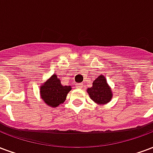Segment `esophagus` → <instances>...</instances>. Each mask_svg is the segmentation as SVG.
Listing matches in <instances>:
<instances>
[{
    "label": "esophagus",
    "mask_w": 153,
    "mask_h": 153,
    "mask_svg": "<svg viewBox=\"0 0 153 153\" xmlns=\"http://www.w3.org/2000/svg\"><path fill=\"white\" fill-rule=\"evenodd\" d=\"M82 84H81V83H77L76 84V88H82Z\"/></svg>",
    "instance_id": "34e87169"
}]
</instances>
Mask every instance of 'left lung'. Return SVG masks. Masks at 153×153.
<instances>
[{
    "instance_id": "obj_1",
    "label": "left lung",
    "mask_w": 153,
    "mask_h": 153,
    "mask_svg": "<svg viewBox=\"0 0 153 153\" xmlns=\"http://www.w3.org/2000/svg\"><path fill=\"white\" fill-rule=\"evenodd\" d=\"M88 93L94 102L98 105H105L111 100L113 93L107 80L104 75H100L93 81L92 87L88 88Z\"/></svg>"
}]
</instances>
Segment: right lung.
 <instances>
[{
    "instance_id": "right-lung-1",
    "label": "right lung",
    "mask_w": 153,
    "mask_h": 153,
    "mask_svg": "<svg viewBox=\"0 0 153 153\" xmlns=\"http://www.w3.org/2000/svg\"><path fill=\"white\" fill-rule=\"evenodd\" d=\"M71 90V86H63L56 74H53L40 87V96L44 102L50 107H57L65 100Z\"/></svg>"
}]
</instances>
